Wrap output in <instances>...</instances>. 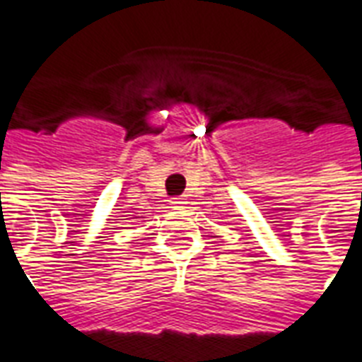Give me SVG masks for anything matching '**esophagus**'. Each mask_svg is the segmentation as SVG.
I'll return each mask as SVG.
<instances>
[{
  "instance_id": "esophagus-1",
  "label": "esophagus",
  "mask_w": 362,
  "mask_h": 362,
  "mask_svg": "<svg viewBox=\"0 0 362 362\" xmlns=\"http://www.w3.org/2000/svg\"><path fill=\"white\" fill-rule=\"evenodd\" d=\"M170 203H173L175 206H180L186 203V199H184V197H173V199H170Z\"/></svg>"
}]
</instances>
